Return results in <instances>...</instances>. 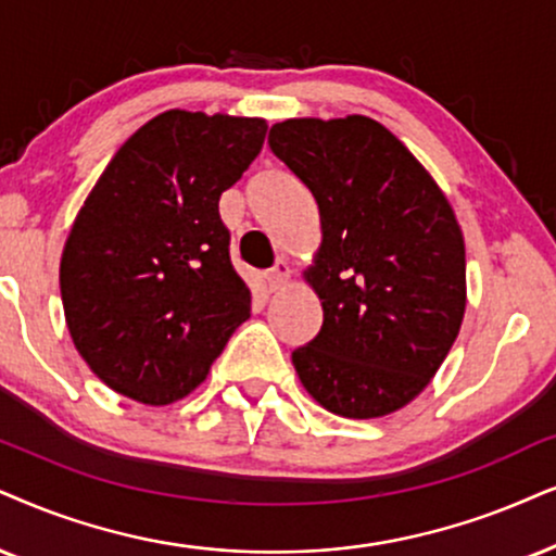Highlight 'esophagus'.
<instances>
[{
  "instance_id": "esophagus-1",
  "label": "esophagus",
  "mask_w": 556,
  "mask_h": 556,
  "mask_svg": "<svg viewBox=\"0 0 556 556\" xmlns=\"http://www.w3.org/2000/svg\"><path fill=\"white\" fill-rule=\"evenodd\" d=\"M264 279H266V287H269V292L282 290V287L287 285V279H290V266H287L285 258H279V262L274 264L269 271H266Z\"/></svg>"
}]
</instances>
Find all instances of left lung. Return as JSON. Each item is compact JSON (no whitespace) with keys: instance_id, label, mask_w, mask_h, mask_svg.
Returning <instances> with one entry per match:
<instances>
[{"instance_id":"left-lung-1","label":"left lung","mask_w":556,"mask_h":556,"mask_svg":"<svg viewBox=\"0 0 556 556\" xmlns=\"http://www.w3.org/2000/svg\"><path fill=\"white\" fill-rule=\"evenodd\" d=\"M269 149L320 213L323 241L305 279L323 326L292 351L302 388L343 418L395 413L431 382L465 318V238L454 210L371 117L277 123Z\"/></svg>"}]
</instances>
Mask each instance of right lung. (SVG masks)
<instances>
[{
  "label": "right lung",
  "mask_w": 556,
  "mask_h": 556,
  "mask_svg": "<svg viewBox=\"0 0 556 556\" xmlns=\"http://www.w3.org/2000/svg\"><path fill=\"white\" fill-rule=\"evenodd\" d=\"M264 136L262 117L168 110L97 179L63 245L61 300L108 388L143 405L187 397L251 315L217 202Z\"/></svg>",
  "instance_id": "add662e5"
}]
</instances>
